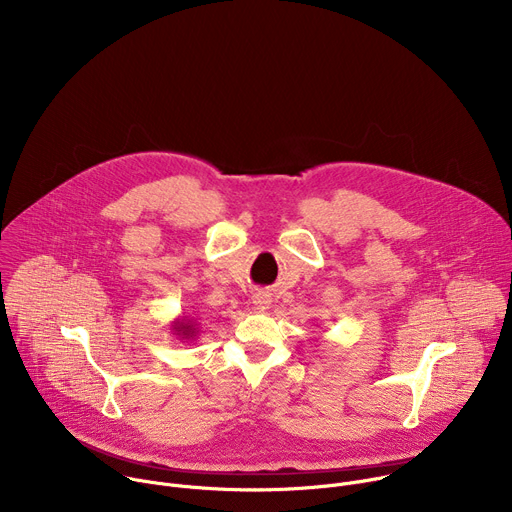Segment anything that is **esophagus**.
I'll return each mask as SVG.
<instances>
[{
    "label": "esophagus",
    "mask_w": 512,
    "mask_h": 512,
    "mask_svg": "<svg viewBox=\"0 0 512 512\" xmlns=\"http://www.w3.org/2000/svg\"><path fill=\"white\" fill-rule=\"evenodd\" d=\"M253 306L257 312H267L269 306H271V300L267 294H263V291H259V294L253 296Z\"/></svg>",
    "instance_id": "esophagus-1"
}]
</instances>
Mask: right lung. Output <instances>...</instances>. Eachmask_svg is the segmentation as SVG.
I'll return each instance as SVG.
<instances>
[{
	"instance_id": "right-lung-1",
	"label": "right lung",
	"mask_w": 512,
	"mask_h": 512,
	"mask_svg": "<svg viewBox=\"0 0 512 512\" xmlns=\"http://www.w3.org/2000/svg\"><path fill=\"white\" fill-rule=\"evenodd\" d=\"M170 332L176 336V340L180 342H192L198 338L200 330H198V318H190V316H178L172 324H170Z\"/></svg>"
}]
</instances>
